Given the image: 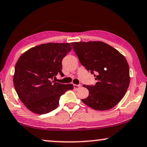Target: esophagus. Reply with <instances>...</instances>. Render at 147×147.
I'll use <instances>...</instances> for the list:
<instances>
[{"mask_svg":"<svg viewBox=\"0 0 147 147\" xmlns=\"http://www.w3.org/2000/svg\"><path fill=\"white\" fill-rule=\"evenodd\" d=\"M74 89H80V88H81V87H82V85H80V84H79V85L74 84Z\"/></svg>","mask_w":147,"mask_h":147,"instance_id":"34e87169","label":"esophagus"}]
</instances>
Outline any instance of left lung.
<instances>
[{"label":"left lung","instance_id":"left-lung-1","mask_svg":"<svg viewBox=\"0 0 147 147\" xmlns=\"http://www.w3.org/2000/svg\"><path fill=\"white\" fill-rule=\"evenodd\" d=\"M81 64L97 80L94 86H86L89 95L82 99L89 107L106 111L115 107L125 96L130 83L129 67L121 53L103 42L71 43Z\"/></svg>","mask_w":147,"mask_h":147}]
</instances>
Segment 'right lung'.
I'll use <instances>...</instances> for the list:
<instances>
[{"label": "right lung", "instance_id": "add662e5", "mask_svg": "<svg viewBox=\"0 0 147 147\" xmlns=\"http://www.w3.org/2000/svg\"><path fill=\"white\" fill-rule=\"evenodd\" d=\"M69 43L38 45L21 55L15 65L14 88L18 97L32 112L46 114L54 110L65 91L73 84L52 81L58 74L63 76L61 61L71 50Z\"/></svg>", "mask_w": 147, "mask_h": 147}]
</instances>
